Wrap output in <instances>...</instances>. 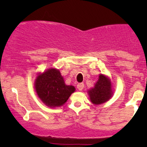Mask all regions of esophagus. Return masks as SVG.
<instances>
[{
    "instance_id": "1",
    "label": "esophagus",
    "mask_w": 147,
    "mask_h": 147,
    "mask_svg": "<svg viewBox=\"0 0 147 147\" xmlns=\"http://www.w3.org/2000/svg\"><path fill=\"white\" fill-rule=\"evenodd\" d=\"M84 88V84L83 83H79L77 84V88L79 90H82Z\"/></svg>"
}]
</instances>
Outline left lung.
Wrapping results in <instances>:
<instances>
[{
    "mask_svg": "<svg viewBox=\"0 0 147 147\" xmlns=\"http://www.w3.org/2000/svg\"><path fill=\"white\" fill-rule=\"evenodd\" d=\"M111 83L104 75H100L95 87L88 91L90 101L95 104H101L107 102L112 95Z\"/></svg>",
    "mask_w": 147,
    "mask_h": 147,
    "instance_id": "left-lung-1",
    "label": "left lung"
}]
</instances>
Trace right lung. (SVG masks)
Returning a JSON list of instances; mask_svg holds the SVG:
<instances>
[{
  "mask_svg": "<svg viewBox=\"0 0 147 147\" xmlns=\"http://www.w3.org/2000/svg\"><path fill=\"white\" fill-rule=\"evenodd\" d=\"M35 89L42 102L50 107L62 106L75 90L72 86L65 85L60 72L54 68L37 77Z\"/></svg>",
  "mask_w": 147,
  "mask_h": 147,
  "instance_id": "right-lung-1",
  "label": "right lung"
}]
</instances>
